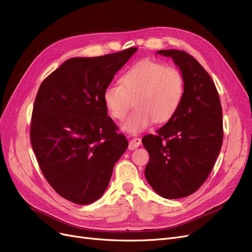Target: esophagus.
<instances>
[{"label": "esophagus", "instance_id": "1", "mask_svg": "<svg viewBox=\"0 0 252 252\" xmlns=\"http://www.w3.org/2000/svg\"><path fill=\"white\" fill-rule=\"evenodd\" d=\"M140 144H141V139L140 138H134L128 143V150L134 151V150H136L138 146H140Z\"/></svg>", "mask_w": 252, "mask_h": 252}]
</instances>
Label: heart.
I'll return each mask as SVG.
<instances>
[{
	"mask_svg": "<svg viewBox=\"0 0 252 252\" xmlns=\"http://www.w3.org/2000/svg\"><path fill=\"white\" fill-rule=\"evenodd\" d=\"M120 84H110L102 100L110 115L124 119L134 100L136 109L123 124L125 131L137 134L153 123H165L179 110L185 94L182 72L163 63L143 60L129 67L120 78Z\"/></svg>",
	"mask_w": 252,
	"mask_h": 252,
	"instance_id": "obj_1",
	"label": "heart"
}]
</instances>
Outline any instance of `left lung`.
I'll return each mask as SVG.
<instances>
[{
	"instance_id": "obj_1",
	"label": "left lung",
	"mask_w": 252,
	"mask_h": 252,
	"mask_svg": "<svg viewBox=\"0 0 252 252\" xmlns=\"http://www.w3.org/2000/svg\"><path fill=\"white\" fill-rule=\"evenodd\" d=\"M157 54L171 57L185 79V94L176 113L142 143L150 154L145 178L164 198L189 196L207 181L223 140L222 108L208 71L179 50Z\"/></svg>"
}]
</instances>
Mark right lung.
<instances>
[{
    "instance_id": "add662e5",
    "label": "right lung",
    "mask_w": 252,
    "mask_h": 252,
    "mask_svg": "<svg viewBox=\"0 0 252 252\" xmlns=\"http://www.w3.org/2000/svg\"><path fill=\"white\" fill-rule=\"evenodd\" d=\"M137 50L68 59L37 92L32 148L51 187L73 203L89 204L104 194L127 148L126 138L108 116L102 93Z\"/></svg>"
}]
</instances>
